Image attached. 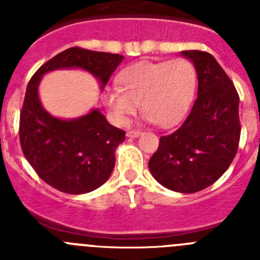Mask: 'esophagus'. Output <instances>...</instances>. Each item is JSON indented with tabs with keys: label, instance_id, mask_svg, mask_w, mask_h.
I'll list each match as a JSON object with an SVG mask.
<instances>
[{
	"label": "esophagus",
	"instance_id": "34e87169",
	"mask_svg": "<svg viewBox=\"0 0 260 260\" xmlns=\"http://www.w3.org/2000/svg\"><path fill=\"white\" fill-rule=\"evenodd\" d=\"M139 134H141L139 130H128V132L126 133V135H127L128 138H137L139 137Z\"/></svg>",
	"mask_w": 260,
	"mask_h": 260
}]
</instances>
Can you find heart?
<instances>
[{
	"mask_svg": "<svg viewBox=\"0 0 260 260\" xmlns=\"http://www.w3.org/2000/svg\"><path fill=\"white\" fill-rule=\"evenodd\" d=\"M118 88L109 89L104 102L118 125H126L138 104L151 122L172 127L185 117L197 88V69L189 58L143 61L123 69Z\"/></svg>",
	"mask_w": 260,
	"mask_h": 260,
	"instance_id": "obj_1",
	"label": "heart"
}]
</instances>
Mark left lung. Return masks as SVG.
I'll list each match as a JSON object with an SVG mask.
<instances>
[{"mask_svg": "<svg viewBox=\"0 0 260 260\" xmlns=\"http://www.w3.org/2000/svg\"><path fill=\"white\" fill-rule=\"evenodd\" d=\"M198 75V98L173 133L160 137L148 168L158 183L178 192H197L222 176L237 153L241 123L231 78L210 53L183 50Z\"/></svg>", "mask_w": 260, "mask_h": 260, "instance_id": "left-lung-1", "label": "left lung"}]
</instances>
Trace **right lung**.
Returning <instances> with one entry per match:
<instances>
[{"label":"right lung","instance_id":"right-lung-1","mask_svg":"<svg viewBox=\"0 0 260 260\" xmlns=\"http://www.w3.org/2000/svg\"><path fill=\"white\" fill-rule=\"evenodd\" d=\"M122 59L121 54L73 47L41 65L28 82L20 110V147L38 176L54 189L84 194L107 182L125 132L110 125L98 109L71 121L50 116L39 100L41 77L56 69L80 68L95 75L104 88Z\"/></svg>","mask_w":260,"mask_h":260}]
</instances>
